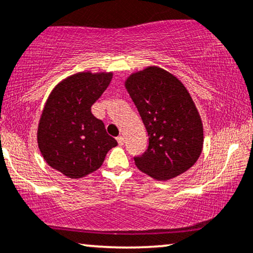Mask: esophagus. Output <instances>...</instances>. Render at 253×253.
Masks as SVG:
<instances>
[{
	"mask_svg": "<svg viewBox=\"0 0 253 253\" xmlns=\"http://www.w3.org/2000/svg\"><path fill=\"white\" fill-rule=\"evenodd\" d=\"M117 141H118V143H119V146H123L125 143V137L124 136H118Z\"/></svg>",
	"mask_w": 253,
	"mask_h": 253,
	"instance_id": "esophagus-1",
	"label": "esophagus"
}]
</instances>
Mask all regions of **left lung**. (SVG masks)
Masks as SVG:
<instances>
[{"instance_id":"obj_1","label":"left lung","mask_w":253,"mask_h":253,"mask_svg":"<svg viewBox=\"0 0 253 253\" xmlns=\"http://www.w3.org/2000/svg\"><path fill=\"white\" fill-rule=\"evenodd\" d=\"M148 133V148L135 156L136 167L167 181L193 167L203 148V125L184 85L164 69L149 66L126 83Z\"/></svg>"}]
</instances>
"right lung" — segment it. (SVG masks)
<instances>
[{"label":"right lung","instance_id":"1","mask_svg":"<svg viewBox=\"0 0 253 253\" xmlns=\"http://www.w3.org/2000/svg\"><path fill=\"white\" fill-rule=\"evenodd\" d=\"M113 73L79 72L52 89L42 112L38 147L46 164L70 178H81L103 165L118 145L91 107L110 85Z\"/></svg>","mask_w":253,"mask_h":253}]
</instances>
